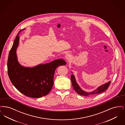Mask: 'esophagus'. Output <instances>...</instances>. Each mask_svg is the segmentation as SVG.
Segmentation results:
<instances>
[{"label": "esophagus", "instance_id": "esophagus-1", "mask_svg": "<svg viewBox=\"0 0 125 125\" xmlns=\"http://www.w3.org/2000/svg\"><path fill=\"white\" fill-rule=\"evenodd\" d=\"M71 56L70 54H66L65 56V60H66V61H68V62L70 60H71Z\"/></svg>", "mask_w": 125, "mask_h": 125}]
</instances>
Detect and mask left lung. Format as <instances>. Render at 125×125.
<instances>
[{
    "label": "left lung",
    "mask_w": 125,
    "mask_h": 125,
    "mask_svg": "<svg viewBox=\"0 0 125 125\" xmlns=\"http://www.w3.org/2000/svg\"><path fill=\"white\" fill-rule=\"evenodd\" d=\"M71 80L72 84V86L74 91L79 95H84V96H89L91 95H94V94H98L99 93H101L102 92H103L105 91L106 90H107L109 86L110 85L111 81H109L107 83H106L104 84H103L98 87L95 90H94L93 91L91 92H85L83 89H82L78 85L77 83H76V80L75 77L73 74H72L71 76Z\"/></svg>",
    "instance_id": "8db88e82"
}]
</instances>
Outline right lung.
Segmentation results:
<instances>
[{"label":"right lung","mask_w":125,"mask_h":125,"mask_svg":"<svg viewBox=\"0 0 125 125\" xmlns=\"http://www.w3.org/2000/svg\"><path fill=\"white\" fill-rule=\"evenodd\" d=\"M16 36L9 52L7 60L9 77L14 86L24 95L39 98L47 95L52 88L56 69L66 64L64 60L58 59L33 67H24L18 62L16 50L19 43V34Z\"/></svg>","instance_id":"add662e5"}]
</instances>
